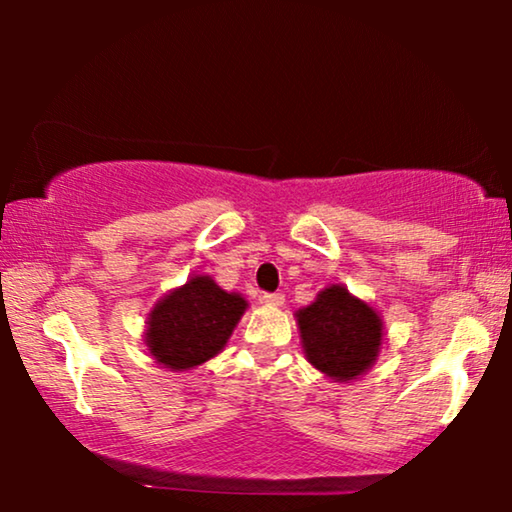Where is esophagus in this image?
I'll return each mask as SVG.
<instances>
[{"label":"esophagus","mask_w":512,"mask_h":512,"mask_svg":"<svg viewBox=\"0 0 512 512\" xmlns=\"http://www.w3.org/2000/svg\"><path fill=\"white\" fill-rule=\"evenodd\" d=\"M261 300L268 307H282L284 305V293H263Z\"/></svg>","instance_id":"34e87169"}]
</instances>
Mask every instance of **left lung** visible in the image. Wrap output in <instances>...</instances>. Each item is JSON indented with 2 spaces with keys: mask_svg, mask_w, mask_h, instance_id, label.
I'll use <instances>...</instances> for the list:
<instances>
[{
  "mask_svg": "<svg viewBox=\"0 0 512 512\" xmlns=\"http://www.w3.org/2000/svg\"><path fill=\"white\" fill-rule=\"evenodd\" d=\"M296 319L305 359L331 380H356L377 361L382 319L347 286L333 284L319 291L312 305L296 312Z\"/></svg>",
  "mask_w": 512,
  "mask_h": 512,
  "instance_id": "obj_1",
  "label": "left lung"
}]
</instances>
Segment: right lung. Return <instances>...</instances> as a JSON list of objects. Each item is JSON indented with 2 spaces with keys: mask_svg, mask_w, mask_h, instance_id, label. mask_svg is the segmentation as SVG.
<instances>
[{
  "mask_svg": "<svg viewBox=\"0 0 512 512\" xmlns=\"http://www.w3.org/2000/svg\"><path fill=\"white\" fill-rule=\"evenodd\" d=\"M247 305L240 293L223 291L212 277L193 275L151 310L144 333L149 354L170 370L200 366L226 347Z\"/></svg>",
  "mask_w": 512,
  "mask_h": 512,
  "instance_id": "1",
  "label": "right lung"
}]
</instances>
